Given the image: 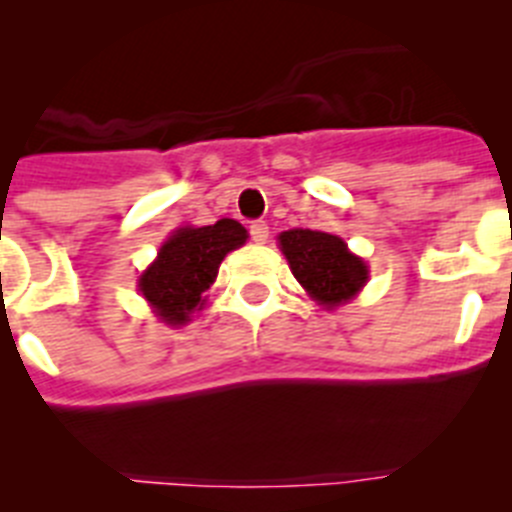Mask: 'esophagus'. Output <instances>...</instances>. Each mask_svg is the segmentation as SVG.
Masks as SVG:
<instances>
[{"label": "esophagus", "instance_id": "34e87169", "mask_svg": "<svg viewBox=\"0 0 512 512\" xmlns=\"http://www.w3.org/2000/svg\"><path fill=\"white\" fill-rule=\"evenodd\" d=\"M251 238L253 243H266L269 241V225L264 223V220H256V223H251Z\"/></svg>", "mask_w": 512, "mask_h": 512}]
</instances>
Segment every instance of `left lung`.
<instances>
[{"label":"left lung","instance_id":"1","mask_svg":"<svg viewBox=\"0 0 512 512\" xmlns=\"http://www.w3.org/2000/svg\"><path fill=\"white\" fill-rule=\"evenodd\" d=\"M279 248L297 282L325 310L354 300L369 279L364 259L348 251L346 241L338 235L307 228L284 230Z\"/></svg>","mask_w":512,"mask_h":512}]
</instances>
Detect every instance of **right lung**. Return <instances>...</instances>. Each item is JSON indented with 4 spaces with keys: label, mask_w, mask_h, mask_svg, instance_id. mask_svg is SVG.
<instances>
[{
    "label": "right lung",
    "mask_w": 512,
    "mask_h": 512,
    "mask_svg": "<svg viewBox=\"0 0 512 512\" xmlns=\"http://www.w3.org/2000/svg\"><path fill=\"white\" fill-rule=\"evenodd\" d=\"M246 238V228L230 217L215 225L174 230L158 248L156 261L140 274V295L166 325L189 323L192 312L205 305V292L225 256L241 248Z\"/></svg>",
    "instance_id": "add662e5"
}]
</instances>
